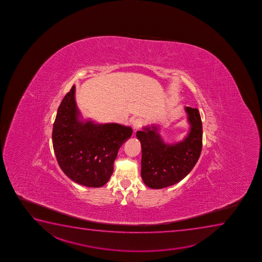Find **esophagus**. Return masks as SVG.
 I'll list each match as a JSON object with an SVG mask.
<instances>
[{
  "mask_svg": "<svg viewBox=\"0 0 262 262\" xmlns=\"http://www.w3.org/2000/svg\"><path fill=\"white\" fill-rule=\"evenodd\" d=\"M142 125H143V121L140 118H137V119L133 121V129H135V130L139 129Z\"/></svg>",
  "mask_w": 262,
  "mask_h": 262,
  "instance_id": "1",
  "label": "esophagus"
}]
</instances>
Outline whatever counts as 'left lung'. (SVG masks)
<instances>
[{
    "label": "left lung",
    "mask_w": 262,
    "mask_h": 262,
    "mask_svg": "<svg viewBox=\"0 0 262 262\" xmlns=\"http://www.w3.org/2000/svg\"><path fill=\"white\" fill-rule=\"evenodd\" d=\"M190 129L182 141L166 144L158 133V125L137 132L141 143V177L147 187L166 188L182 181L193 169L203 145V124L197 108L186 107Z\"/></svg>",
    "instance_id": "1"
}]
</instances>
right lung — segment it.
<instances>
[{
  "instance_id": "1",
  "label": "right lung",
  "mask_w": 262,
  "mask_h": 262,
  "mask_svg": "<svg viewBox=\"0 0 262 262\" xmlns=\"http://www.w3.org/2000/svg\"><path fill=\"white\" fill-rule=\"evenodd\" d=\"M75 86L59 105L53 123V145L62 171L76 183L90 188L106 184L121 145L133 129L118 123L99 124L80 119Z\"/></svg>"
}]
</instances>
